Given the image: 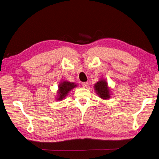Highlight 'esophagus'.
Here are the masks:
<instances>
[{
  "instance_id": "1",
  "label": "esophagus",
  "mask_w": 159,
  "mask_h": 159,
  "mask_svg": "<svg viewBox=\"0 0 159 159\" xmlns=\"http://www.w3.org/2000/svg\"><path fill=\"white\" fill-rule=\"evenodd\" d=\"M88 85H89V83L88 82H84V83H82V86L84 87V88H87V86H88Z\"/></svg>"
}]
</instances>
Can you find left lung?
Listing matches in <instances>:
<instances>
[{
  "mask_svg": "<svg viewBox=\"0 0 159 159\" xmlns=\"http://www.w3.org/2000/svg\"><path fill=\"white\" fill-rule=\"evenodd\" d=\"M94 89L96 93L103 100H108L111 97V90L108 86L107 81L101 78L94 86Z\"/></svg>",
  "mask_w": 159,
  "mask_h": 159,
  "instance_id": "obj_1",
  "label": "left lung"
}]
</instances>
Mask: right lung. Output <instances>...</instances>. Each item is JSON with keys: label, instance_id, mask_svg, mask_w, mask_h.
I'll use <instances>...</instances> for the list:
<instances>
[{"label": "right lung", "instance_id": "1", "mask_svg": "<svg viewBox=\"0 0 159 159\" xmlns=\"http://www.w3.org/2000/svg\"><path fill=\"white\" fill-rule=\"evenodd\" d=\"M77 86V84H76L75 83L69 82V81L66 80L62 81L58 86V89L57 91V95H56V100H57L58 101H61L65 99V98L67 96L69 92Z\"/></svg>", "mask_w": 159, "mask_h": 159}]
</instances>
